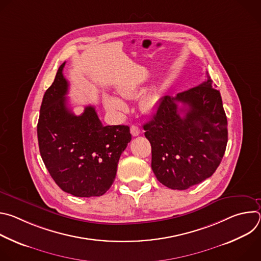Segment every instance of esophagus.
Here are the masks:
<instances>
[{"label":"esophagus","instance_id":"34e87169","mask_svg":"<svg viewBox=\"0 0 261 261\" xmlns=\"http://www.w3.org/2000/svg\"><path fill=\"white\" fill-rule=\"evenodd\" d=\"M130 132H131V134H132L133 136H138L139 133H140V129H139L138 126L132 125V126L130 127Z\"/></svg>","mask_w":261,"mask_h":261}]
</instances>
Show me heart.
<instances>
[{"label":"heart","instance_id":"1","mask_svg":"<svg viewBox=\"0 0 261 261\" xmlns=\"http://www.w3.org/2000/svg\"><path fill=\"white\" fill-rule=\"evenodd\" d=\"M117 91L119 95L125 99H131L134 96H136L139 92L136 88L129 87V86H120L118 87ZM104 104L108 110L115 111V113H120V111H124L126 109L125 102L120 98H117L114 96H105ZM156 104H157V99L154 95H146L140 101V108L142 111H144V113H151V111L155 109Z\"/></svg>","mask_w":261,"mask_h":261}]
</instances>
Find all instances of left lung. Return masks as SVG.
<instances>
[{
	"mask_svg": "<svg viewBox=\"0 0 261 261\" xmlns=\"http://www.w3.org/2000/svg\"><path fill=\"white\" fill-rule=\"evenodd\" d=\"M152 145V169L173 190H186L216 171L228 139L220 92L206 72L199 86L161 98L153 120L143 125Z\"/></svg>",
	"mask_w": 261,
	"mask_h": 261,
	"instance_id": "1",
	"label": "left lung"
}]
</instances>
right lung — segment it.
I'll use <instances>...</instances> for the list:
<instances>
[{
	"mask_svg": "<svg viewBox=\"0 0 261 261\" xmlns=\"http://www.w3.org/2000/svg\"><path fill=\"white\" fill-rule=\"evenodd\" d=\"M63 63L46 90L37 125L42 160L59 187L76 197L103 195L113 185L119 159L131 140L128 126H103L94 106L81 116L67 104Z\"/></svg>",
	"mask_w": 261,
	"mask_h": 261,
	"instance_id": "obj_1",
	"label": "right lung"
}]
</instances>
